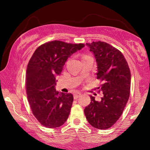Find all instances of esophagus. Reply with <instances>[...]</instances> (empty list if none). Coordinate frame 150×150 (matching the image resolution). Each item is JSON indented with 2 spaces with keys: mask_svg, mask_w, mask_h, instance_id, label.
Here are the masks:
<instances>
[{
  "mask_svg": "<svg viewBox=\"0 0 150 150\" xmlns=\"http://www.w3.org/2000/svg\"><path fill=\"white\" fill-rule=\"evenodd\" d=\"M81 95V93H75L74 95V99H77V98L79 97Z\"/></svg>",
  "mask_w": 150,
  "mask_h": 150,
  "instance_id": "obj_1",
  "label": "esophagus"
}]
</instances>
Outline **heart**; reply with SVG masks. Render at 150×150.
Segmentation results:
<instances>
[{"mask_svg":"<svg viewBox=\"0 0 150 150\" xmlns=\"http://www.w3.org/2000/svg\"><path fill=\"white\" fill-rule=\"evenodd\" d=\"M86 56H88V55H84L83 57H82V58H83V57H86Z\"/></svg>","mask_w":150,"mask_h":150,"instance_id":"heart-1","label":"heart"}]
</instances>
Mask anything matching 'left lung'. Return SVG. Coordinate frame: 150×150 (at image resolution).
I'll list each match as a JSON object with an SVG mask.
<instances>
[{"label": "left lung", "instance_id": "1", "mask_svg": "<svg viewBox=\"0 0 150 150\" xmlns=\"http://www.w3.org/2000/svg\"><path fill=\"white\" fill-rule=\"evenodd\" d=\"M93 53L97 64V78L103 81L100 101L90 96L85 108L88 122L95 128L106 129L115 123L128 103L131 86V72L122 53L110 44L101 41L86 44Z\"/></svg>", "mask_w": 150, "mask_h": 150}]
</instances>
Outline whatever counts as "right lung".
<instances>
[{
    "instance_id": "right-lung-1",
    "label": "right lung",
    "mask_w": 150,
    "mask_h": 150,
    "mask_svg": "<svg viewBox=\"0 0 150 150\" xmlns=\"http://www.w3.org/2000/svg\"><path fill=\"white\" fill-rule=\"evenodd\" d=\"M84 47L51 41L38 47L31 57L26 70L28 100L34 116L46 128H58L68 119L73 96L56 91V76L61 74L67 59Z\"/></svg>"
}]
</instances>
